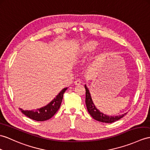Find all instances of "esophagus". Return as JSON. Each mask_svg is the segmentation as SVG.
Instances as JSON below:
<instances>
[{
  "label": "esophagus",
  "mask_w": 150,
  "mask_h": 150,
  "mask_svg": "<svg viewBox=\"0 0 150 150\" xmlns=\"http://www.w3.org/2000/svg\"><path fill=\"white\" fill-rule=\"evenodd\" d=\"M74 85H81V81L79 80H76V81H74Z\"/></svg>",
  "instance_id": "1"
}]
</instances>
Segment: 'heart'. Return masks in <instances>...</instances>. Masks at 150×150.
<instances>
[{
    "instance_id": "1",
    "label": "heart",
    "mask_w": 150,
    "mask_h": 150,
    "mask_svg": "<svg viewBox=\"0 0 150 150\" xmlns=\"http://www.w3.org/2000/svg\"><path fill=\"white\" fill-rule=\"evenodd\" d=\"M98 42L96 41L90 40V41L84 42L83 45H81L78 50V53L81 55L90 53L96 50Z\"/></svg>"
}]
</instances>
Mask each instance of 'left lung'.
<instances>
[{
	"mask_svg": "<svg viewBox=\"0 0 150 150\" xmlns=\"http://www.w3.org/2000/svg\"><path fill=\"white\" fill-rule=\"evenodd\" d=\"M85 88L86 90L85 103L87 108V110L88 111L89 114L92 116V117L93 119L97 120V121L103 123H111L121 119L127 114V113H124V114L122 115L118 116H109L104 114V113L100 112L98 109H97L96 105H94L93 100L92 99V97H91L90 91L86 85H85Z\"/></svg>",
	"mask_w": 150,
	"mask_h": 150,
	"instance_id": "obj_1",
	"label": "left lung"
}]
</instances>
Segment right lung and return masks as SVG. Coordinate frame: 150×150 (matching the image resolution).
Instances as JSON below:
<instances>
[{
    "label": "right lung",
    "mask_w": 150,
    "mask_h": 150,
    "mask_svg": "<svg viewBox=\"0 0 150 150\" xmlns=\"http://www.w3.org/2000/svg\"><path fill=\"white\" fill-rule=\"evenodd\" d=\"M67 88H68L67 87L62 90L56 97L54 98L53 100L45 106L37 109L35 110H23L21 108H20V110H21L23 114L30 119L38 122L46 121L52 118L59 109L63 99L64 93Z\"/></svg>",
    "instance_id": "add662e5"
}]
</instances>
